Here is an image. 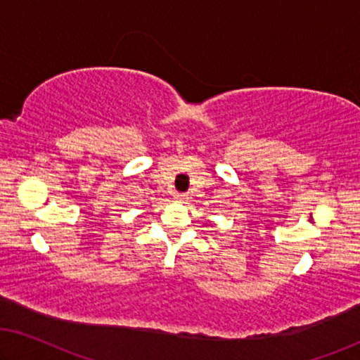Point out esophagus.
Masks as SVG:
<instances>
[{
  "mask_svg": "<svg viewBox=\"0 0 360 360\" xmlns=\"http://www.w3.org/2000/svg\"><path fill=\"white\" fill-rule=\"evenodd\" d=\"M174 198H176V200H179V202H184V200H187V195L186 194H176Z\"/></svg>",
  "mask_w": 360,
  "mask_h": 360,
  "instance_id": "34e87169",
  "label": "esophagus"
}]
</instances>
